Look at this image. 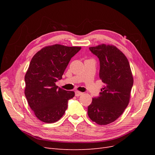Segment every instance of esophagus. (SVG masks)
Listing matches in <instances>:
<instances>
[{"label": "esophagus", "instance_id": "obj_1", "mask_svg": "<svg viewBox=\"0 0 155 155\" xmlns=\"http://www.w3.org/2000/svg\"><path fill=\"white\" fill-rule=\"evenodd\" d=\"M83 94V93L81 92H79V91H75V96L78 97V96H80L81 95Z\"/></svg>", "mask_w": 155, "mask_h": 155}]
</instances>
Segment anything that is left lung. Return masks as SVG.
Wrapping results in <instances>:
<instances>
[{
    "instance_id": "left-lung-1",
    "label": "left lung",
    "mask_w": 155,
    "mask_h": 155,
    "mask_svg": "<svg viewBox=\"0 0 155 155\" xmlns=\"http://www.w3.org/2000/svg\"><path fill=\"white\" fill-rule=\"evenodd\" d=\"M100 61V78L104 83L100 95L92 98L88 107V115L99 125L113 122L127 107L133 78L128 59L112 45L90 47Z\"/></svg>"
}]
</instances>
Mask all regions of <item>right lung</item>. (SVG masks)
Segmentation results:
<instances>
[{"label":"right lung","mask_w":155,"mask_h":155,"mask_svg":"<svg viewBox=\"0 0 155 155\" xmlns=\"http://www.w3.org/2000/svg\"><path fill=\"white\" fill-rule=\"evenodd\" d=\"M81 48L54 45L41 49L32 58L25 78V94L35 115L43 122L58 121L74 96V92L58 88L55 83L62 79L70 59Z\"/></svg>","instance_id":"1"}]
</instances>
